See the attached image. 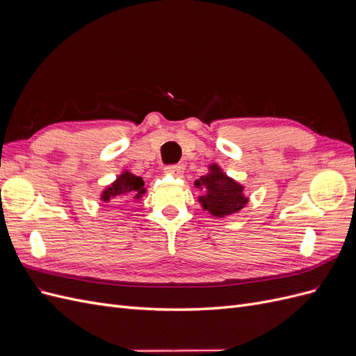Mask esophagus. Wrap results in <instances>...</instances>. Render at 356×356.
Instances as JSON below:
<instances>
[{
    "label": "esophagus",
    "instance_id": "1",
    "mask_svg": "<svg viewBox=\"0 0 356 356\" xmlns=\"http://www.w3.org/2000/svg\"><path fill=\"white\" fill-rule=\"evenodd\" d=\"M165 172H166V174L179 177L182 172H184V165H169V166L165 168Z\"/></svg>",
    "mask_w": 356,
    "mask_h": 356
}]
</instances>
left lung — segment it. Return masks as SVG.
<instances>
[{
  "mask_svg": "<svg viewBox=\"0 0 356 356\" xmlns=\"http://www.w3.org/2000/svg\"><path fill=\"white\" fill-rule=\"evenodd\" d=\"M195 184L197 188H204V195L199 197L203 209L217 218L238 212L248 203L243 187L225 175L218 165H211L208 174L200 177Z\"/></svg>",
  "mask_w": 356,
  "mask_h": 356,
  "instance_id": "obj_1",
  "label": "left lung"
}]
</instances>
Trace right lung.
Listing matches in <instances>:
<instances>
[{"instance_id":"obj_1","label":"right lung","mask_w":356,"mask_h":356,"mask_svg":"<svg viewBox=\"0 0 356 356\" xmlns=\"http://www.w3.org/2000/svg\"><path fill=\"white\" fill-rule=\"evenodd\" d=\"M144 193H145V188H144L143 178L136 177L131 174V172L126 170L122 175L117 177V179L111 186H108L102 191L101 200L111 203L114 202V199H122L118 203H123V202H127L126 199L129 200L141 199ZM117 207H120V204H117Z\"/></svg>"}]
</instances>
